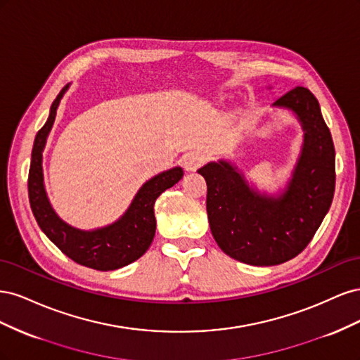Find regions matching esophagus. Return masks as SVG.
<instances>
[{
    "label": "esophagus",
    "instance_id": "esophagus-1",
    "mask_svg": "<svg viewBox=\"0 0 360 360\" xmlns=\"http://www.w3.org/2000/svg\"><path fill=\"white\" fill-rule=\"evenodd\" d=\"M204 162H205V156L200 153V151H189V153L183 156V167L188 171H195L197 168H200Z\"/></svg>",
    "mask_w": 360,
    "mask_h": 360
}]
</instances>
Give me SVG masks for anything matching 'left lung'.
<instances>
[{"instance_id": "8db88e82", "label": "left lung", "mask_w": 360, "mask_h": 360, "mask_svg": "<svg viewBox=\"0 0 360 360\" xmlns=\"http://www.w3.org/2000/svg\"><path fill=\"white\" fill-rule=\"evenodd\" d=\"M275 105L296 112L307 132L285 193L259 197L222 160L198 169L207 183V216L216 243L250 266H276L299 255L317 233L335 192V147L317 97L296 86Z\"/></svg>"}]
</instances>
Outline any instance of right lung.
<instances>
[{
	"label": "right lung",
	"mask_w": 360,
	"mask_h": 360,
	"mask_svg": "<svg viewBox=\"0 0 360 360\" xmlns=\"http://www.w3.org/2000/svg\"><path fill=\"white\" fill-rule=\"evenodd\" d=\"M66 90L68 85L63 86L57 99L53 101L48 122L39 130L34 139L28 172L30 205L41 231L64 255L75 263L94 270H115L134 263L146 254L156 231L155 202L162 192L172 188L183 177V169L179 167L172 168L148 180L136 193L126 214L110 226L86 233L64 224L53 213L43 188L41 151L45 148L58 103Z\"/></svg>",
	"instance_id": "1"
}]
</instances>
